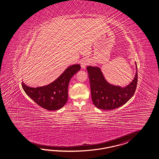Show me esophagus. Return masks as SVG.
<instances>
[{"label":"esophagus","instance_id":"obj_1","mask_svg":"<svg viewBox=\"0 0 159 159\" xmlns=\"http://www.w3.org/2000/svg\"><path fill=\"white\" fill-rule=\"evenodd\" d=\"M89 64V61L87 59H84L80 62V65L82 68H85Z\"/></svg>","mask_w":159,"mask_h":159}]
</instances>
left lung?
<instances>
[{"instance_id":"obj_1","label":"left lung","mask_w":159,"mask_h":159,"mask_svg":"<svg viewBox=\"0 0 159 159\" xmlns=\"http://www.w3.org/2000/svg\"><path fill=\"white\" fill-rule=\"evenodd\" d=\"M87 70L90 79L92 101L97 108L111 110L120 107L126 103L135 92L137 71L133 81L126 87L121 88L109 84L99 68L88 66Z\"/></svg>"}]
</instances>
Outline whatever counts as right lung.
Listing matches in <instances>:
<instances>
[{
	"label": "right lung",
	"instance_id": "right-lung-1",
	"mask_svg": "<svg viewBox=\"0 0 159 159\" xmlns=\"http://www.w3.org/2000/svg\"><path fill=\"white\" fill-rule=\"evenodd\" d=\"M80 70V65H73L47 86L32 88L22 83V87L26 94L40 107L48 111L58 110L67 102L68 88L70 79Z\"/></svg>",
	"mask_w": 159,
	"mask_h": 159
}]
</instances>
